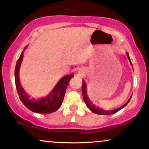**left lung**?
Segmentation results:
<instances>
[{"mask_svg":"<svg viewBox=\"0 0 149 149\" xmlns=\"http://www.w3.org/2000/svg\"><path fill=\"white\" fill-rule=\"evenodd\" d=\"M127 56L128 59H129L131 65L132 66V64L131 60H130V58L129 54H128L127 52ZM86 88H87L86 83H85V80H83V85H82V92H83V100H84V101H85V103L86 104V106L90 109V111H91L95 113H96V114H99V115H110V114L116 113V112H118V111L120 110V109H122L123 108H124L125 107V106L127 105L128 103H129V102L130 101L131 98H132V97H130V98L129 99V100H128L123 106H122V107H120V108H118V109H115V110H110V111L104 110V109H101V108H100V107H96L95 104H93L92 103V102L90 100V99H89V97L88 96V94H87V89Z\"/></svg>","mask_w":149,"mask_h":149,"instance_id":"obj_1","label":"left lung"}]
</instances>
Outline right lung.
Here are the masks:
<instances>
[{"mask_svg":"<svg viewBox=\"0 0 149 149\" xmlns=\"http://www.w3.org/2000/svg\"><path fill=\"white\" fill-rule=\"evenodd\" d=\"M26 48V47H24V49ZM23 57L24 51L22 52L21 55L17 61L15 70V85L20 100L26 107L33 112L38 113H50L56 111L61 107L64 100L66 88L69 85L70 80L74 76V75L72 73V74L66 75L61 78L52 92L47 97L44 98L37 99V100L35 98L31 99L28 94L22 88L19 78V71Z\"/></svg>","mask_w":149,"mask_h":149,"instance_id":"add662e5","label":"right lung"}]
</instances>
